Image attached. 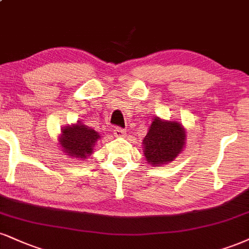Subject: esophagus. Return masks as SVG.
Instances as JSON below:
<instances>
[{"mask_svg": "<svg viewBox=\"0 0 249 249\" xmlns=\"http://www.w3.org/2000/svg\"><path fill=\"white\" fill-rule=\"evenodd\" d=\"M113 134H115L116 137H124L125 134H126V131L122 127H116L115 130H113Z\"/></svg>", "mask_w": 249, "mask_h": 249, "instance_id": "34e87169", "label": "esophagus"}]
</instances>
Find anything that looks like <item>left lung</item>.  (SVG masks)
Listing matches in <instances>:
<instances>
[{
	"instance_id": "8db88e82",
	"label": "left lung",
	"mask_w": 249,
	"mask_h": 249,
	"mask_svg": "<svg viewBox=\"0 0 249 249\" xmlns=\"http://www.w3.org/2000/svg\"><path fill=\"white\" fill-rule=\"evenodd\" d=\"M143 155L148 163L159 167L173 161L185 145L184 127L175 121L155 117L142 140Z\"/></svg>"
}]
</instances>
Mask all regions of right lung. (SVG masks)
Returning <instances> with one entry per match:
<instances>
[{
  "label": "right lung",
  "instance_id": "right-lung-1",
  "mask_svg": "<svg viewBox=\"0 0 249 249\" xmlns=\"http://www.w3.org/2000/svg\"><path fill=\"white\" fill-rule=\"evenodd\" d=\"M100 138V134L95 130L77 122V124L67 125L62 128L59 142L66 155L85 160L90 157L95 143Z\"/></svg>",
  "mask_w": 249,
  "mask_h": 249
}]
</instances>
